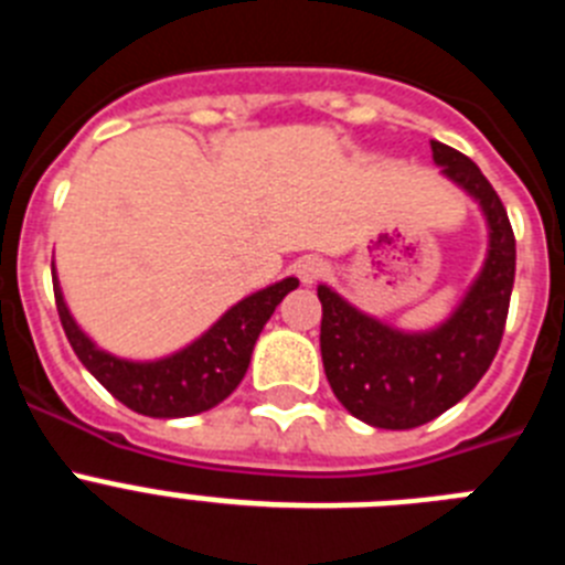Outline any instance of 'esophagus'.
I'll list each match as a JSON object with an SVG mask.
<instances>
[{"label": "esophagus", "instance_id": "1", "mask_svg": "<svg viewBox=\"0 0 565 565\" xmlns=\"http://www.w3.org/2000/svg\"><path fill=\"white\" fill-rule=\"evenodd\" d=\"M328 266L322 257H302L297 263V277L302 279V286H313L317 279L326 277Z\"/></svg>", "mask_w": 565, "mask_h": 565}]
</instances>
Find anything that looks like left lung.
Wrapping results in <instances>:
<instances>
[{
    "label": "left lung",
    "instance_id": "1",
    "mask_svg": "<svg viewBox=\"0 0 565 565\" xmlns=\"http://www.w3.org/2000/svg\"><path fill=\"white\" fill-rule=\"evenodd\" d=\"M447 181L481 206L487 257L452 313L430 331H402L319 286V348L333 396L359 422L413 430L461 402L495 359L515 282V234L481 169L447 143L430 141Z\"/></svg>",
    "mask_w": 565,
    "mask_h": 565
}]
</instances>
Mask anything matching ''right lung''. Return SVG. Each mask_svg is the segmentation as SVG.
I'll list each match as a JSON object with an SVG mask.
<instances>
[{
    "label": "right lung",
    "mask_w": 565,
    "mask_h": 565,
    "mask_svg": "<svg viewBox=\"0 0 565 565\" xmlns=\"http://www.w3.org/2000/svg\"><path fill=\"white\" fill-rule=\"evenodd\" d=\"M297 286V277H286L274 286L259 288L228 308L209 331H203L181 351L135 362V359H121L104 351L82 331L64 302L56 268H53L58 319L76 356L118 402L127 404L129 411L152 418L198 416L232 396L234 387L246 376L259 331L271 319L282 297Z\"/></svg>",
    "instance_id": "add662e5"
}]
</instances>
